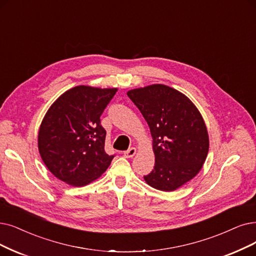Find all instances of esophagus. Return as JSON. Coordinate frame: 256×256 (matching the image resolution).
I'll return each mask as SVG.
<instances>
[{
	"label": "esophagus",
	"instance_id": "34e87169",
	"mask_svg": "<svg viewBox=\"0 0 256 256\" xmlns=\"http://www.w3.org/2000/svg\"><path fill=\"white\" fill-rule=\"evenodd\" d=\"M136 153V149L132 147V148H130V149H128L127 151H125V152H124V156H125V158H134Z\"/></svg>",
	"mask_w": 256,
	"mask_h": 256
}]
</instances>
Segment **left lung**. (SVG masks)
Instances as JSON below:
<instances>
[{
	"label": "left lung",
	"mask_w": 256,
	"mask_h": 256,
	"mask_svg": "<svg viewBox=\"0 0 256 256\" xmlns=\"http://www.w3.org/2000/svg\"><path fill=\"white\" fill-rule=\"evenodd\" d=\"M150 128L154 169L144 176L148 185L173 191L196 176L206 160L209 136L200 111L180 91L151 85L127 92Z\"/></svg>",
	"instance_id": "left-lung-1"
}]
</instances>
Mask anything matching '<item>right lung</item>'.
Listing matches in <instances>:
<instances>
[{
  "label": "right lung",
  "instance_id": "right-lung-1",
  "mask_svg": "<svg viewBox=\"0 0 256 256\" xmlns=\"http://www.w3.org/2000/svg\"><path fill=\"white\" fill-rule=\"evenodd\" d=\"M116 88L76 86L48 109L38 145L46 167L58 180L82 187L100 178L114 156L105 152L106 130L100 116Z\"/></svg>",
  "mask_w": 256,
  "mask_h": 256
}]
</instances>
